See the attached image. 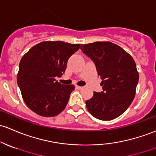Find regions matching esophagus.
<instances>
[{"label":"esophagus","instance_id":"obj_1","mask_svg":"<svg viewBox=\"0 0 156 156\" xmlns=\"http://www.w3.org/2000/svg\"><path fill=\"white\" fill-rule=\"evenodd\" d=\"M76 88H77V89L80 90V89H82V88H83V87H82V86H79V85H76Z\"/></svg>","mask_w":156,"mask_h":156}]
</instances>
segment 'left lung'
<instances>
[{
    "label": "left lung",
    "instance_id": "1",
    "mask_svg": "<svg viewBox=\"0 0 156 156\" xmlns=\"http://www.w3.org/2000/svg\"><path fill=\"white\" fill-rule=\"evenodd\" d=\"M80 49L96 65L103 91L94 92L86 100L92 116L112 120L121 115L135 96L139 74L135 60L118 44L110 41H96L81 44Z\"/></svg>",
    "mask_w": 156,
    "mask_h": 156
}]
</instances>
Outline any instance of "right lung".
Instances as JSON below:
<instances>
[{"label":"right lung","instance_id":"1","mask_svg":"<svg viewBox=\"0 0 156 156\" xmlns=\"http://www.w3.org/2000/svg\"><path fill=\"white\" fill-rule=\"evenodd\" d=\"M80 44L46 41L31 48L22 56L17 75L24 103L42 117H54L66 107L73 85H62L56 76H62L68 58Z\"/></svg>","mask_w":156,"mask_h":156}]
</instances>
